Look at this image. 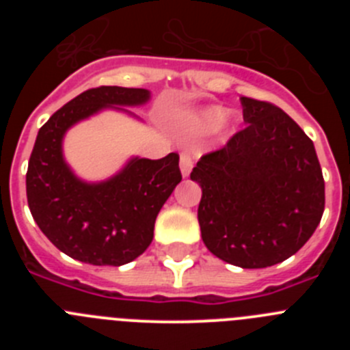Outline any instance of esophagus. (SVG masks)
<instances>
[{"mask_svg": "<svg viewBox=\"0 0 350 350\" xmlns=\"http://www.w3.org/2000/svg\"><path fill=\"white\" fill-rule=\"evenodd\" d=\"M191 168H193V157H191L189 154H182V156H180L182 177H189Z\"/></svg>", "mask_w": 350, "mask_h": 350, "instance_id": "34e87169", "label": "esophagus"}]
</instances>
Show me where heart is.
<instances>
[{
	"instance_id": "obj_1",
	"label": "heart",
	"mask_w": 350,
	"mask_h": 350,
	"mask_svg": "<svg viewBox=\"0 0 350 350\" xmlns=\"http://www.w3.org/2000/svg\"><path fill=\"white\" fill-rule=\"evenodd\" d=\"M221 124V128L228 129L231 126L230 117H226V110L222 107H205L191 113L189 126L191 129L200 133L212 131Z\"/></svg>"
}]
</instances>
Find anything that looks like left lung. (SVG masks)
Masks as SVG:
<instances>
[{"label": "left lung", "mask_w": 350, "mask_h": 350, "mask_svg": "<svg viewBox=\"0 0 350 350\" xmlns=\"http://www.w3.org/2000/svg\"><path fill=\"white\" fill-rule=\"evenodd\" d=\"M247 128L191 172L202 187L198 221L206 249L240 268L296 254L319 226L324 178L315 147L284 110L240 98Z\"/></svg>", "instance_id": "obj_1"}]
</instances>
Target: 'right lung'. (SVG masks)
Instances as JSON below:
<instances>
[{
  "label": "right lung",
  "instance_id": "right-lung-1",
  "mask_svg": "<svg viewBox=\"0 0 350 350\" xmlns=\"http://www.w3.org/2000/svg\"><path fill=\"white\" fill-rule=\"evenodd\" d=\"M148 100L147 89L101 85L68 101L40 128L26 173L27 205L43 234L70 258L120 267L152 242L157 213L182 180L178 154L131 157L101 182L77 177L63 154L64 135L77 122L101 110L138 119L126 107H142Z\"/></svg>",
  "mask_w": 350,
  "mask_h": 350
}]
</instances>
